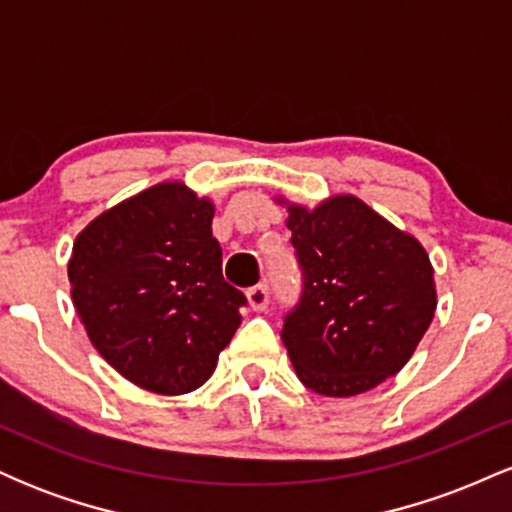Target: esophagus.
<instances>
[{"mask_svg": "<svg viewBox=\"0 0 512 512\" xmlns=\"http://www.w3.org/2000/svg\"><path fill=\"white\" fill-rule=\"evenodd\" d=\"M248 303H250V308L255 310V313H262L264 308H267V303H269V289L264 284H257V286H252V289L248 291Z\"/></svg>", "mask_w": 512, "mask_h": 512, "instance_id": "1", "label": "esophagus"}]
</instances>
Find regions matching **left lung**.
Segmentation results:
<instances>
[{
  "mask_svg": "<svg viewBox=\"0 0 512 512\" xmlns=\"http://www.w3.org/2000/svg\"><path fill=\"white\" fill-rule=\"evenodd\" d=\"M286 204L303 296L284 317L286 351L317 395L354 397L407 366L436 315L424 245L354 195Z\"/></svg>",
  "mask_w": 512,
  "mask_h": 512,
  "instance_id": "1",
  "label": "left lung"
}]
</instances>
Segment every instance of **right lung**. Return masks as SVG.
<instances>
[{
    "mask_svg": "<svg viewBox=\"0 0 512 512\" xmlns=\"http://www.w3.org/2000/svg\"><path fill=\"white\" fill-rule=\"evenodd\" d=\"M214 202L158 182L96 216L69 257L72 301L96 351L129 383L185 395L214 373L245 296L223 281Z\"/></svg>",
    "mask_w": 512,
    "mask_h": 512,
    "instance_id": "right-lung-1",
    "label": "right lung"
}]
</instances>
